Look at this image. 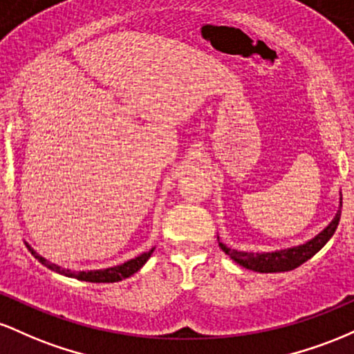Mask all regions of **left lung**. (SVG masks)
<instances>
[{
  "label": "left lung",
  "mask_w": 354,
  "mask_h": 354,
  "mask_svg": "<svg viewBox=\"0 0 354 354\" xmlns=\"http://www.w3.org/2000/svg\"><path fill=\"white\" fill-rule=\"evenodd\" d=\"M341 216V209H338L336 216L330 225L326 226L319 234L310 239L304 245L288 248V250L273 251V253H245V251L231 250L223 243H219L221 250L230 256L233 261L241 265L246 270L258 271V273H281V271H291L295 268L301 266L308 259L313 258L318 251L330 241V238L335 234L336 228H338Z\"/></svg>",
  "instance_id": "8db88e82"
}]
</instances>
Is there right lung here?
<instances>
[{"mask_svg":"<svg viewBox=\"0 0 354 354\" xmlns=\"http://www.w3.org/2000/svg\"><path fill=\"white\" fill-rule=\"evenodd\" d=\"M26 248L31 251V254H33L35 258L41 263V265L50 268V270L56 271V273H59V274L68 276V278H76V279H81V281H89V283H116V281H121V279H124V278H129V276L135 274L136 271L140 270V268L143 266L146 261H148V258L154 251V248H153V250H149L148 253L140 254L135 259H129V261L123 263V265H118L115 268H106V270L71 271V270H63V268H59L58 265H53V263H48L46 259L36 253V251L30 245H26Z\"/></svg>","mask_w":354,"mask_h":354,"instance_id":"obj_1","label":"right lung"}]
</instances>
